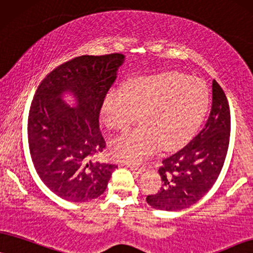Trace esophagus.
Listing matches in <instances>:
<instances>
[{
    "label": "esophagus",
    "mask_w": 253,
    "mask_h": 253,
    "mask_svg": "<svg viewBox=\"0 0 253 253\" xmlns=\"http://www.w3.org/2000/svg\"><path fill=\"white\" fill-rule=\"evenodd\" d=\"M127 167H128L130 170H133V171H135V172L145 171V167H143V166H135V165L127 164Z\"/></svg>",
    "instance_id": "1"
}]
</instances>
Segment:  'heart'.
Masks as SVG:
<instances>
[{
    "label": "heart",
    "mask_w": 253,
    "mask_h": 253,
    "mask_svg": "<svg viewBox=\"0 0 253 253\" xmlns=\"http://www.w3.org/2000/svg\"><path fill=\"white\" fill-rule=\"evenodd\" d=\"M210 103L209 88L198 78L181 72L139 77L106 94L101 117L107 127L129 128L141 114L142 126L113 139V158L139 164L161 148L171 150L187 142L200 127Z\"/></svg>",
    "instance_id": "heart-1"
}]
</instances>
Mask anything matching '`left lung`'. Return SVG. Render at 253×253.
<instances>
[{
  "mask_svg": "<svg viewBox=\"0 0 253 253\" xmlns=\"http://www.w3.org/2000/svg\"><path fill=\"white\" fill-rule=\"evenodd\" d=\"M231 117L228 99L215 79L212 105L203 129L183 148L162 161V187L146 198L150 207L177 211L189 208L211 189L229 148Z\"/></svg>",
  "mask_w": 253,
  "mask_h": 253,
  "instance_id": "8db88e82",
  "label": "left lung"
}]
</instances>
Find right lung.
I'll use <instances>...</instances> for the list:
<instances>
[{"instance_id": "right-lung-1", "label": "right lung", "mask_w": 253, "mask_h": 253, "mask_svg": "<svg viewBox=\"0 0 253 253\" xmlns=\"http://www.w3.org/2000/svg\"><path fill=\"white\" fill-rule=\"evenodd\" d=\"M124 55L79 56L52 70L38 85L28 117V141L41 180L63 200L87 202L104 194L118 166L93 161L106 142L99 113ZM74 93L79 106L60 99Z\"/></svg>"}]
</instances>
